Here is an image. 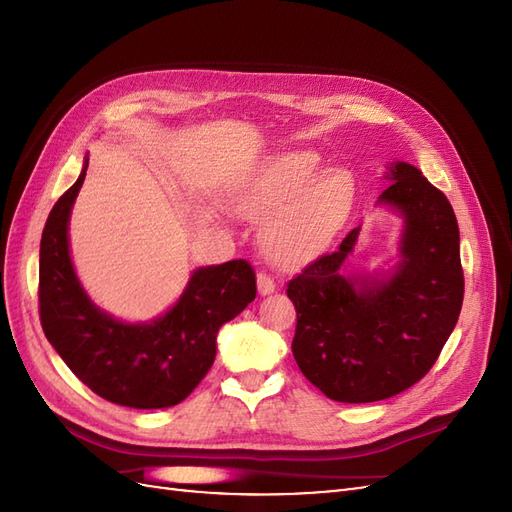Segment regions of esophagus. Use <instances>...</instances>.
Segmentation results:
<instances>
[{
  "label": "esophagus",
  "instance_id": "obj_1",
  "mask_svg": "<svg viewBox=\"0 0 512 512\" xmlns=\"http://www.w3.org/2000/svg\"><path fill=\"white\" fill-rule=\"evenodd\" d=\"M275 290L273 277L267 271H258V292L260 294H271Z\"/></svg>",
  "mask_w": 512,
  "mask_h": 512
}]
</instances>
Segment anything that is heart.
Returning a JSON list of instances; mask_svg holds the SVG:
<instances>
[{
	"label": "heart",
	"mask_w": 512,
	"mask_h": 512,
	"mask_svg": "<svg viewBox=\"0 0 512 512\" xmlns=\"http://www.w3.org/2000/svg\"><path fill=\"white\" fill-rule=\"evenodd\" d=\"M318 158L307 151L277 156L260 168L232 198L247 220H265L260 245L273 262L301 265L342 228L352 207L354 185L344 170L318 173Z\"/></svg>",
	"instance_id": "obj_1"
}]
</instances>
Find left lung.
<instances>
[{
    "mask_svg": "<svg viewBox=\"0 0 512 512\" xmlns=\"http://www.w3.org/2000/svg\"><path fill=\"white\" fill-rule=\"evenodd\" d=\"M378 203L404 215L401 260L386 282L342 275L359 228L288 282L292 354L333 401L369 404L410 389L438 361L463 303L459 226L448 198L412 164L389 166Z\"/></svg>",
    "mask_w": 512,
    "mask_h": 512,
    "instance_id": "obj_1",
    "label": "left lung"
}]
</instances>
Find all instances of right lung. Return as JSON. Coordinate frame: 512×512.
I'll list each match as a JSON object with an SVG mask.
<instances>
[{
  "instance_id": "right-lung-1",
  "label": "right lung",
  "mask_w": 512,
  "mask_h": 512,
  "mask_svg": "<svg viewBox=\"0 0 512 512\" xmlns=\"http://www.w3.org/2000/svg\"><path fill=\"white\" fill-rule=\"evenodd\" d=\"M87 164L49 213L40 241V324L72 374L119 406H177L207 376L224 322L256 299V273L247 260L194 271L177 305L149 324H123L89 301L68 250V220Z\"/></svg>"
}]
</instances>
